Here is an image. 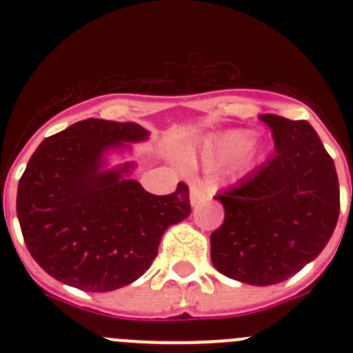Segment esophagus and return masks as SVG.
Here are the masks:
<instances>
[{"label": "esophagus", "mask_w": 353, "mask_h": 353, "mask_svg": "<svg viewBox=\"0 0 353 353\" xmlns=\"http://www.w3.org/2000/svg\"><path fill=\"white\" fill-rule=\"evenodd\" d=\"M189 198H191V205H198L205 199L212 198V192L205 183L201 182H194L191 185V192H189Z\"/></svg>", "instance_id": "esophagus-1"}]
</instances>
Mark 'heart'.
<instances>
[{
	"mask_svg": "<svg viewBox=\"0 0 353 353\" xmlns=\"http://www.w3.org/2000/svg\"><path fill=\"white\" fill-rule=\"evenodd\" d=\"M249 141H251V132H248V130H228V132L212 138L205 145L203 152H201V159L207 164H221V162H226L242 154L248 148ZM187 159L194 161L192 155H189Z\"/></svg>",
	"mask_w": 353,
	"mask_h": 353,
	"instance_id": "obj_1",
	"label": "heart"
}]
</instances>
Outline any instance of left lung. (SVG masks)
I'll list each match as a JSON object with an SVG mask.
<instances>
[{"label":"left lung","mask_w":353,"mask_h":353,"mask_svg":"<svg viewBox=\"0 0 353 353\" xmlns=\"http://www.w3.org/2000/svg\"><path fill=\"white\" fill-rule=\"evenodd\" d=\"M276 154L215 196L224 223L210 235L212 263L245 285L286 281L323 251L339 217L334 161L305 120L261 114Z\"/></svg>","instance_id":"left-lung-1"}]
</instances>
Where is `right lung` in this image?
<instances>
[{
    "label": "right lung",
    "instance_id": "add662e5",
    "mask_svg": "<svg viewBox=\"0 0 353 353\" xmlns=\"http://www.w3.org/2000/svg\"><path fill=\"white\" fill-rule=\"evenodd\" d=\"M148 132L134 121L88 118L46 138L17 187V217L33 260L84 292L130 285L157 256L162 233L191 214L183 182L166 196L146 192L125 162L102 170L104 154Z\"/></svg>",
    "mask_w": 353,
    "mask_h": 353
}]
</instances>
